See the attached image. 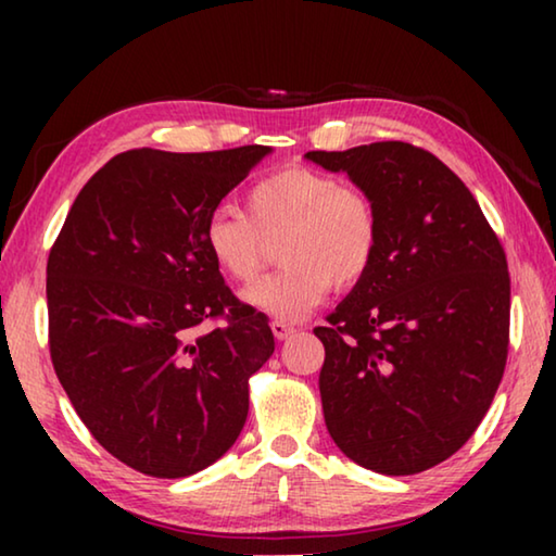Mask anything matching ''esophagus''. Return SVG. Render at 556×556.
I'll use <instances>...</instances> for the list:
<instances>
[{
  "mask_svg": "<svg viewBox=\"0 0 556 556\" xmlns=\"http://www.w3.org/2000/svg\"><path fill=\"white\" fill-rule=\"evenodd\" d=\"M271 333H275L277 341H287V338L296 333V328L287 321H271Z\"/></svg>",
  "mask_w": 556,
  "mask_h": 556,
  "instance_id": "esophagus-1",
  "label": "esophagus"
}]
</instances>
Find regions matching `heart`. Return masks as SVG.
Here are the masks:
<instances>
[{
  "mask_svg": "<svg viewBox=\"0 0 556 556\" xmlns=\"http://www.w3.org/2000/svg\"><path fill=\"white\" fill-rule=\"evenodd\" d=\"M277 244L281 269L242 291V301L277 321H299L331 287H353L372 267L380 218L361 188L314 168L291 166L244 193V213L220 205L203 225V242L223 275L250 281Z\"/></svg>",
  "mask_w": 556,
  "mask_h": 556,
  "instance_id": "heart-1",
  "label": "heart"
}]
</instances>
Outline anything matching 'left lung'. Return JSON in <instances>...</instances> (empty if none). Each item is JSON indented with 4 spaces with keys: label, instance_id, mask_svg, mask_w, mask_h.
<instances>
[{
    "label": "left lung",
    "instance_id": "obj_1",
    "mask_svg": "<svg viewBox=\"0 0 556 556\" xmlns=\"http://www.w3.org/2000/svg\"><path fill=\"white\" fill-rule=\"evenodd\" d=\"M378 208L380 248L328 326L318 375L336 446L384 476L446 460L473 437L503 380L510 275L466 184L407 142L306 152Z\"/></svg>",
    "mask_w": 556,
    "mask_h": 556
}]
</instances>
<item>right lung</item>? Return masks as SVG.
Here are the masks:
<instances>
[{
  "mask_svg": "<svg viewBox=\"0 0 556 556\" xmlns=\"http://www.w3.org/2000/svg\"><path fill=\"white\" fill-rule=\"evenodd\" d=\"M271 147L131 149L83 186L46 267L55 375L122 464L184 478L240 437L248 380L275 353L267 316L225 287L203 225ZM225 317L213 332L194 331Z\"/></svg>",
  "mask_w": 556,
  "mask_h": 556,
  "instance_id": "1",
  "label": "right lung"
}]
</instances>
